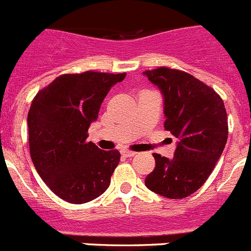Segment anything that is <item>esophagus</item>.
Returning <instances> with one entry per match:
<instances>
[{
    "label": "esophagus",
    "instance_id": "obj_1",
    "mask_svg": "<svg viewBox=\"0 0 251 251\" xmlns=\"http://www.w3.org/2000/svg\"><path fill=\"white\" fill-rule=\"evenodd\" d=\"M121 153L124 157H133L134 154H136V152H133V151H129V150H123Z\"/></svg>",
    "mask_w": 251,
    "mask_h": 251
}]
</instances>
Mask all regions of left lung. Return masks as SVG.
<instances>
[{
    "label": "left lung",
    "instance_id": "obj_1",
    "mask_svg": "<svg viewBox=\"0 0 251 251\" xmlns=\"http://www.w3.org/2000/svg\"><path fill=\"white\" fill-rule=\"evenodd\" d=\"M145 75L165 98V129L177 138L174 158L153 153L156 167L146 177L151 191L172 200L196 192L225 148L229 126L221 97L188 73L159 66Z\"/></svg>",
    "mask_w": 251,
    "mask_h": 251
}]
</instances>
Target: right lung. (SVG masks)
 <instances>
[{
    "instance_id": "right-lung-1",
    "label": "right lung",
    "mask_w": 251,
    "mask_h": 251,
    "mask_svg": "<svg viewBox=\"0 0 251 251\" xmlns=\"http://www.w3.org/2000/svg\"><path fill=\"white\" fill-rule=\"evenodd\" d=\"M124 77L126 73L94 70L63 74L32 99L27 114L31 159L51 191L68 202H89L109 187L121 153L99 150L86 138L108 92Z\"/></svg>"
}]
</instances>
